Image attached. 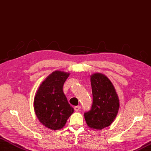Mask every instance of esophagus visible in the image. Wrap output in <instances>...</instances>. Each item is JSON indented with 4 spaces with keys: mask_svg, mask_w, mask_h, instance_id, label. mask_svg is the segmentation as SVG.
Wrapping results in <instances>:
<instances>
[{
    "mask_svg": "<svg viewBox=\"0 0 151 151\" xmlns=\"http://www.w3.org/2000/svg\"><path fill=\"white\" fill-rule=\"evenodd\" d=\"M80 109H81V106H75V108H74V109H75V110L76 111H78Z\"/></svg>",
    "mask_w": 151,
    "mask_h": 151,
    "instance_id": "obj_1",
    "label": "esophagus"
}]
</instances>
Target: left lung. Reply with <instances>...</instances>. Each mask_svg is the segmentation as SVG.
<instances>
[{
  "label": "left lung",
  "mask_w": 151,
  "mask_h": 151,
  "mask_svg": "<svg viewBox=\"0 0 151 151\" xmlns=\"http://www.w3.org/2000/svg\"><path fill=\"white\" fill-rule=\"evenodd\" d=\"M93 101L91 109L84 113L87 125L95 129L109 126L119 109V100L110 80L101 73L91 76Z\"/></svg>",
  "instance_id": "8db88e82"
}]
</instances>
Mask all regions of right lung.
I'll list each match as a JSON object with an SVG mask.
<instances>
[{
	"instance_id": "1",
	"label": "right lung",
	"mask_w": 151,
	"mask_h": 151,
	"mask_svg": "<svg viewBox=\"0 0 151 151\" xmlns=\"http://www.w3.org/2000/svg\"><path fill=\"white\" fill-rule=\"evenodd\" d=\"M69 73L53 72L42 82L34 99L36 115L45 126L53 130L63 127L74 111L63 92Z\"/></svg>"
}]
</instances>
